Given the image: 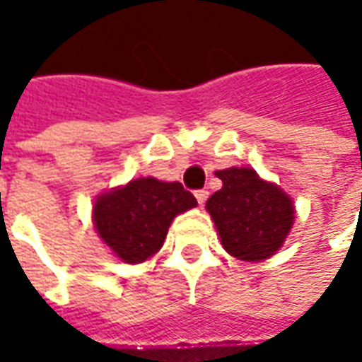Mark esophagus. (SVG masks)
Here are the masks:
<instances>
[{
  "mask_svg": "<svg viewBox=\"0 0 362 362\" xmlns=\"http://www.w3.org/2000/svg\"><path fill=\"white\" fill-rule=\"evenodd\" d=\"M207 196H209V192H207V189H197V192H196L197 204L204 205V204H205V199H207Z\"/></svg>",
  "mask_w": 362,
  "mask_h": 362,
  "instance_id": "esophagus-1",
  "label": "esophagus"
}]
</instances>
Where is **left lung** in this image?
<instances>
[{
  "label": "left lung",
  "mask_w": 362,
  "mask_h": 362,
  "mask_svg": "<svg viewBox=\"0 0 362 362\" xmlns=\"http://www.w3.org/2000/svg\"><path fill=\"white\" fill-rule=\"evenodd\" d=\"M223 180L205 204L223 248L240 262H264L281 250L295 223V204L250 166L215 173Z\"/></svg>",
  "instance_id": "left-lung-1"
}]
</instances>
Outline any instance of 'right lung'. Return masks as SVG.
I'll return each mask as SVG.
<instances>
[{
    "label": "right lung",
    "instance_id": "1",
    "mask_svg": "<svg viewBox=\"0 0 362 362\" xmlns=\"http://www.w3.org/2000/svg\"><path fill=\"white\" fill-rule=\"evenodd\" d=\"M196 205V197L180 182L143 176L96 197L93 225L112 254L134 266L153 258L163 248L173 221Z\"/></svg>",
    "mask_w": 362,
    "mask_h": 362
}]
</instances>
